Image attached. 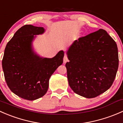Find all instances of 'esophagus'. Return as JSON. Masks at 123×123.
Listing matches in <instances>:
<instances>
[{
  "label": "esophagus",
  "instance_id": "esophagus-1",
  "mask_svg": "<svg viewBox=\"0 0 123 123\" xmlns=\"http://www.w3.org/2000/svg\"><path fill=\"white\" fill-rule=\"evenodd\" d=\"M68 58H67V56L66 55H65L64 56V63H66L68 61Z\"/></svg>",
  "mask_w": 123,
  "mask_h": 123
}]
</instances>
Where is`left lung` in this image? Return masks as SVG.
<instances>
[{"instance_id": "8db88e82", "label": "left lung", "mask_w": 123, "mask_h": 123, "mask_svg": "<svg viewBox=\"0 0 123 123\" xmlns=\"http://www.w3.org/2000/svg\"><path fill=\"white\" fill-rule=\"evenodd\" d=\"M65 67L72 90L87 98L99 96L110 89L118 67L116 43L103 29L75 40L67 52Z\"/></svg>"}]
</instances>
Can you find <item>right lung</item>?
Masks as SVG:
<instances>
[{
	"instance_id": "right-lung-1",
	"label": "right lung",
	"mask_w": 123,
	"mask_h": 123,
	"mask_svg": "<svg viewBox=\"0 0 123 123\" xmlns=\"http://www.w3.org/2000/svg\"><path fill=\"white\" fill-rule=\"evenodd\" d=\"M43 32V27L25 25L17 31L5 49L2 68L7 85L12 92L26 100L44 96L50 76L63 63L62 50L52 58H40L32 51L34 35Z\"/></svg>"
}]
</instances>
